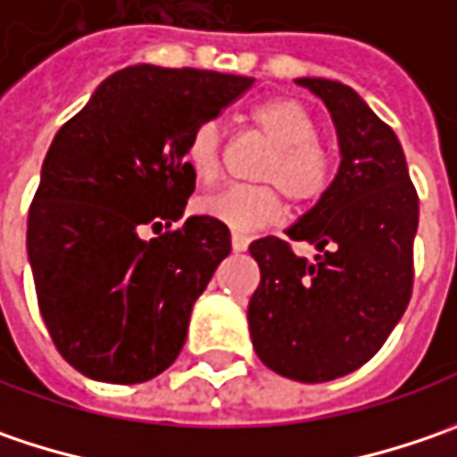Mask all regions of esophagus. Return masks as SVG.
Returning a JSON list of instances; mask_svg holds the SVG:
<instances>
[{
    "mask_svg": "<svg viewBox=\"0 0 457 457\" xmlns=\"http://www.w3.org/2000/svg\"><path fill=\"white\" fill-rule=\"evenodd\" d=\"M250 237L248 235H243V232H232V250L235 253H243V250L248 248Z\"/></svg>",
    "mask_w": 457,
    "mask_h": 457,
    "instance_id": "esophagus-1",
    "label": "esophagus"
}]
</instances>
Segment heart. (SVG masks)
I'll return each mask as SVG.
<instances>
[{"mask_svg":"<svg viewBox=\"0 0 457 457\" xmlns=\"http://www.w3.org/2000/svg\"><path fill=\"white\" fill-rule=\"evenodd\" d=\"M255 128L276 145L261 169V179L284 191L288 202L309 207L328 194L332 158L317 143V122L291 96H273L253 110ZM222 135L214 122L199 125L189 135L184 161L199 181H212L220 169ZM196 209L235 232L266 228L281 217V199L270 187H225L196 202Z\"/></svg>","mask_w":457,"mask_h":457,"instance_id":"b5f03b06","label":"heart"}]
</instances>
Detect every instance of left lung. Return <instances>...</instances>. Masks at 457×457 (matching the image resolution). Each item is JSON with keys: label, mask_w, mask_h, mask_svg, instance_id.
<instances>
[{"label": "left lung", "mask_w": 457, "mask_h": 457, "mask_svg": "<svg viewBox=\"0 0 457 457\" xmlns=\"http://www.w3.org/2000/svg\"><path fill=\"white\" fill-rule=\"evenodd\" d=\"M296 84L328 107L340 166L328 194L284 229L288 240L314 245L312 261L278 237L250 243L261 284L248 328L270 370L322 384L370 361L402 320L420 202L399 137L358 91L320 76Z\"/></svg>", "instance_id": "left-lung-1"}]
</instances>
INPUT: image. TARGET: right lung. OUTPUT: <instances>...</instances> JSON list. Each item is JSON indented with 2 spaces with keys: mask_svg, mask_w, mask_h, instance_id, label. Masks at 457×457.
Returning <instances> with one entry per match:
<instances>
[{
  "mask_svg": "<svg viewBox=\"0 0 457 457\" xmlns=\"http://www.w3.org/2000/svg\"><path fill=\"white\" fill-rule=\"evenodd\" d=\"M255 79L137 63L112 73L50 143L28 217L40 314L58 353L107 384H143L187 343L194 302L229 255L228 225L184 217L187 140Z\"/></svg>",
  "mask_w": 457,
  "mask_h": 457,
  "instance_id": "1",
  "label": "right lung"
}]
</instances>
